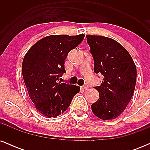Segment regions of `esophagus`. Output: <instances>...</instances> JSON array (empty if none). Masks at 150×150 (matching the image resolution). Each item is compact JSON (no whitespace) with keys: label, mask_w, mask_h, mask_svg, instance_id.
I'll list each match as a JSON object with an SVG mask.
<instances>
[{"label":"esophagus","mask_w":150,"mask_h":150,"mask_svg":"<svg viewBox=\"0 0 150 150\" xmlns=\"http://www.w3.org/2000/svg\"><path fill=\"white\" fill-rule=\"evenodd\" d=\"M88 88H89V85H87V84H85V85H84L83 86H82V89H87Z\"/></svg>","instance_id":"34e87169"}]
</instances>
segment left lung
Returning a JSON list of instances; mask_svg holds the SVG:
<instances>
[{
  "instance_id": "obj_1",
  "label": "left lung",
  "mask_w": 150,
  "mask_h": 150,
  "mask_svg": "<svg viewBox=\"0 0 150 150\" xmlns=\"http://www.w3.org/2000/svg\"><path fill=\"white\" fill-rule=\"evenodd\" d=\"M94 61V72L103 75L94 87L99 98L91 105L92 112L102 120L119 116L130 102L135 88L137 70L127 50L111 38L87 35Z\"/></svg>"
}]
</instances>
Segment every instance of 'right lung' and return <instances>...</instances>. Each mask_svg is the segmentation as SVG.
Listing matches in <instances>:
<instances>
[{
    "instance_id": "1",
    "label": "right lung",
    "mask_w": 150,
    "mask_h": 150,
    "mask_svg": "<svg viewBox=\"0 0 150 150\" xmlns=\"http://www.w3.org/2000/svg\"><path fill=\"white\" fill-rule=\"evenodd\" d=\"M85 34L51 35L43 38L27 51L22 73L30 99L39 113L56 117L69 107L80 87L58 82L65 70L68 53L76 48Z\"/></svg>"
}]
</instances>
